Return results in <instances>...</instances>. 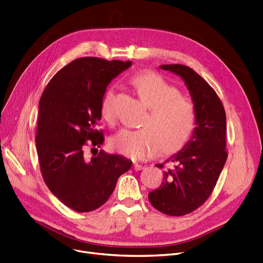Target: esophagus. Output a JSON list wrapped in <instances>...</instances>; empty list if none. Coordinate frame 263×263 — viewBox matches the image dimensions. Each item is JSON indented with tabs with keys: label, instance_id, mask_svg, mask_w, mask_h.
<instances>
[{
	"label": "esophagus",
	"instance_id": "obj_1",
	"mask_svg": "<svg viewBox=\"0 0 263 263\" xmlns=\"http://www.w3.org/2000/svg\"><path fill=\"white\" fill-rule=\"evenodd\" d=\"M145 166L144 165H142V164H139V163H134V170L135 171H141V170H143Z\"/></svg>",
	"mask_w": 263,
	"mask_h": 263
}]
</instances>
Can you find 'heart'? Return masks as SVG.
<instances>
[{
  "label": "heart",
  "mask_w": 263,
  "mask_h": 263,
  "mask_svg": "<svg viewBox=\"0 0 263 263\" xmlns=\"http://www.w3.org/2000/svg\"><path fill=\"white\" fill-rule=\"evenodd\" d=\"M130 82L138 97L148 108L140 122V129L122 128L109 140V146L124 157L140 160L156 147L173 152L182 147L197 124L193 101L153 71L138 72ZM101 116L107 122L115 118V88L107 87L101 98Z\"/></svg>",
  "instance_id": "b5f03b06"
}]
</instances>
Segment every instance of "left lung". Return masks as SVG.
<instances>
[{
  "label": "left lung",
  "instance_id": "8db88e82",
  "mask_svg": "<svg viewBox=\"0 0 263 263\" xmlns=\"http://www.w3.org/2000/svg\"><path fill=\"white\" fill-rule=\"evenodd\" d=\"M184 81L197 109L196 128L186 144L165 164L163 182L148 194L152 205L170 216L197 210L211 196L228 158L227 117L215 90L194 69L181 64L161 65Z\"/></svg>",
  "mask_w": 263,
  "mask_h": 263
}]
</instances>
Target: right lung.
I'll list each match as a JSON object with an SVG mask.
<instances>
[{
    "label": "right lung",
    "instance_id": "1",
    "mask_svg": "<svg viewBox=\"0 0 263 263\" xmlns=\"http://www.w3.org/2000/svg\"><path fill=\"white\" fill-rule=\"evenodd\" d=\"M130 66V61L77 59L52 77L40 99L35 143L41 173L50 192L76 212L103 205L118 178L132 166L121 155L84 154L87 140L92 146L103 144L96 128L102 117L101 98L111 80Z\"/></svg>",
    "mask_w": 263,
    "mask_h": 263
}]
</instances>
